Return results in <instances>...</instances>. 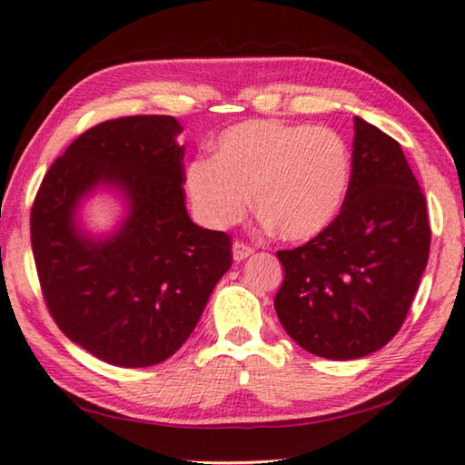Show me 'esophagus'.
Masks as SVG:
<instances>
[{
    "mask_svg": "<svg viewBox=\"0 0 465 465\" xmlns=\"http://www.w3.org/2000/svg\"><path fill=\"white\" fill-rule=\"evenodd\" d=\"M252 252H254V248H252L250 243L240 242V240L233 242V261L235 262H240V261H243V258H248Z\"/></svg>",
    "mask_w": 465,
    "mask_h": 465,
    "instance_id": "esophagus-1",
    "label": "esophagus"
}]
</instances>
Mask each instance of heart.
<instances>
[{
	"label": "heart",
	"instance_id": "b5f03b06",
	"mask_svg": "<svg viewBox=\"0 0 465 465\" xmlns=\"http://www.w3.org/2000/svg\"><path fill=\"white\" fill-rule=\"evenodd\" d=\"M351 184V152L328 127L246 121L219 135L213 160L196 157L184 186L196 217L230 227L246 215L250 193L258 215L282 240L303 242L326 232Z\"/></svg>",
	"mask_w": 465,
	"mask_h": 465
}]
</instances>
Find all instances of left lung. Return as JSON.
Returning a JSON list of instances; mask_svg holds the SVG:
<instances>
[{
  "mask_svg": "<svg viewBox=\"0 0 465 465\" xmlns=\"http://www.w3.org/2000/svg\"><path fill=\"white\" fill-rule=\"evenodd\" d=\"M429 248L427 199L402 147L355 116L342 211L308 243L277 252L285 269L279 322L316 357L371 355L402 328Z\"/></svg>",
  "mask_w": 465,
  "mask_h": 465,
  "instance_id": "1",
  "label": "left lung"
}]
</instances>
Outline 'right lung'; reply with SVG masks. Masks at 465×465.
I'll list each match as a JSON object with an SVG mask.
<instances>
[{
  "instance_id": "add662e5",
  "label": "right lung",
  "mask_w": 465,
  "mask_h": 465,
  "mask_svg": "<svg viewBox=\"0 0 465 465\" xmlns=\"http://www.w3.org/2000/svg\"><path fill=\"white\" fill-rule=\"evenodd\" d=\"M180 131L166 114L96 124L53 162L30 211L38 282L54 324L116 367L174 355L232 266L230 235L203 230L186 213ZM98 183L121 187L130 215L96 242L76 230L73 213Z\"/></svg>"
}]
</instances>
